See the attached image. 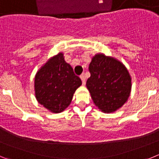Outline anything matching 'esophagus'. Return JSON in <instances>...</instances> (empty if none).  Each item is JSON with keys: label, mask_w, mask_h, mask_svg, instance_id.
<instances>
[{"label": "esophagus", "mask_w": 159, "mask_h": 159, "mask_svg": "<svg viewBox=\"0 0 159 159\" xmlns=\"http://www.w3.org/2000/svg\"><path fill=\"white\" fill-rule=\"evenodd\" d=\"M80 79H81V80H82V83L83 84H85V83H86V78H85V75L83 74V75H80Z\"/></svg>", "instance_id": "1"}]
</instances>
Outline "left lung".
<instances>
[{
    "label": "left lung",
    "instance_id": "left-lung-1",
    "mask_svg": "<svg viewBox=\"0 0 159 159\" xmlns=\"http://www.w3.org/2000/svg\"><path fill=\"white\" fill-rule=\"evenodd\" d=\"M89 71L86 86L95 106L104 113H112L123 107L131 91V78L124 64L98 53L92 57Z\"/></svg>",
    "mask_w": 159,
    "mask_h": 159
}]
</instances>
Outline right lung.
I'll use <instances>...</instances> for the list:
<instances>
[{"instance_id":"right-lung-1","label":"right lung","mask_w":159,"mask_h":159,"mask_svg":"<svg viewBox=\"0 0 159 159\" xmlns=\"http://www.w3.org/2000/svg\"><path fill=\"white\" fill-rule=\"evenodd\" d=\"M82 84L64 53L51 57L35 75L34 90L38 102L52 113H60L69 106L75 90Z\"/></svg>"}]
</instances>
